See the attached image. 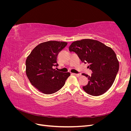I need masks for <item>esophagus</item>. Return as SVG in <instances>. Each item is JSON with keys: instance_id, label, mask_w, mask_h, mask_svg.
<instances>
[{"instance_id": "esophagus-1", "label": "esophagus", "mask_w": 131, "mask_h": 131, "mask_svg": "<svg viewBox=\"0 0 131 131\" xmlns=\"http://www.w3.org/2000/svg\"><path fill=\"white\" fill-rule=\"evenodd\" d=\"M72 74L73 75H75V76H77V77H80L81 76V74H75V73H72Z\"/></svg>"}]
</instances>
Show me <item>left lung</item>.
Instances as JSON below:
<instances>
[{"mask_svg":"<svg viewBox=\"0 0 131 131\" xmlns=\"http://www.w3.org/2000/svg\"><path fill=\"white\" fill-rule=\"evenodd\" d=\"M70 52L78 54L82 62L88 63L92 70L87 85L82 87L89 94L100 96L106 92L113 85L119 69V63L114 51L104 43L92 39H82L74 41L69 47Z\"/></svg>","mask_w":131,"mask_h":131,"instance_id":"obj_1","label":"left lung"}]
</instances>
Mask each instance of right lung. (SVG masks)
Wrapping results in <instances>:
<instances>
[{"label": "right lung", "mask_w": 131, "mask_h": 131, "mask_svg": "<svg viewBox=\"0 0 131 131\" xmlns=\"http://www.w3.org/2000/svg\"><path fill=\"white\" fill-rule=\"evenodd\" d=\"M67 42L49 41L37 45L26 61V74L35 88L43 93L52 94L64 86L69 73H63L54 69L58 66V53Z\"/></svg>", "instance_id": "right-lung-1"}]
</instances>
